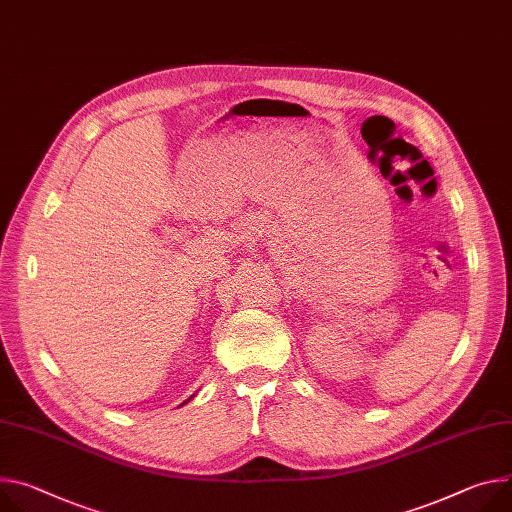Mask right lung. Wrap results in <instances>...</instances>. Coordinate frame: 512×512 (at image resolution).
I'll use <instances>...</instances> for the list:
<instances>
[{"mask_svg":"<svg viewBox=\"0 0 512 512\" xmlns=\"http://www.w3.org/2000/svg\"><path fill=\"white\" fill-rule=\"evenodd\" d=\"M194 396H196V394H192V396H190V398H188V400H185V402H181V406H183V404H188V402H190V400H192V398H194Z\"/></svg>","mask_w":512,"mask_h":512,"instance_id":"1","label":"right lung"}]
</instances>
